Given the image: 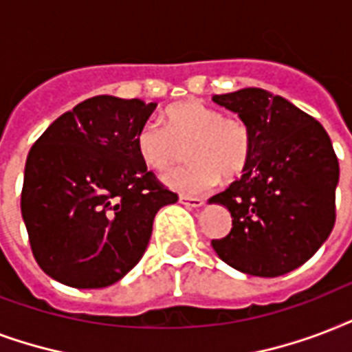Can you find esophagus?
Returning a JSON list of instances; mask_svg holds the SVG:
<instances>
[{
  "label": "esophagus",
  "mask_w": 352,
  "mask_h": 352,
  "mask_svg": "<svg viewBox=\"0 0 352 352\" xmlns=\"http://www.w3.org/2000/svg\"><path fill=\"white\" fill-rule=\"evenodd\" d=\"M179 204H184L187 207H201L204 200L201 198H192V196H179Z\"/></svg>",
  "instance_id": "obj_1"
}]
</instances>
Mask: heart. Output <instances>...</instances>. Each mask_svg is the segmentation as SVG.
<instances>
[{"label":"heart","instance_id":"heart-1","mask_svg":"<svg viewBox=\"0 0 352 352\" xmlns=\"http://www.w3.org/2000/svg\"><path fill=\"white\" fill-rule=\"evenodd\" d=\"M141 162L154 170H167L185 156L190 163L165 174L163 182L174 190L196 195L220 182H235L246 173L253 152L252 130L239 117H224L213 106L187 100L139 128L135 139Z\"/></svg>","mask_w":352,"mask_h":352}]
</instances>
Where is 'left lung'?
Segmentation results:
<instances>
[{
    "label": "left lung",
    "mask_w": 352,
    "mask_h": 352,
    "mask_svg": "<svg viewBox=\"0 0 352 352\" xmlns=\"http://www.w3.org/2000/svg\"><path fill=\"white\" fill-rule=\"evenodd\" d=\"M248 122L253 152L246 173L209 198L231 214V231L211 246L242 274L277 277L305 264L336 220L340 165L314 117L261 88L214 95Z\"/></svg>",
    "instance_id": "left-lung-1"
}]
</instances>
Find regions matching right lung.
I'll return each instance as SVG.
<instances>
[{"label":"right lung","mask_w":352,"mask_h":352,"mask_svg":"<svg viewBox=\"0 0 352 352\" xmlns=\"http://www.w3.org/2000/svg\"><path fill=\"white\" fill-rule=\"evenodd\" d=\"M156 102L97 95L47 126L29 151L21 217L38 266L73 288H104L143 257L154 217L178 196L135 146Z\"/></svg>","instance_id":"add662e5"}]
</instances>
